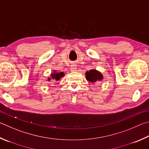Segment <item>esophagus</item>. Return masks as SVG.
<instances>
[{"label":"esophagus","mask_w":149,"mask_h":149,"mask_svg":"<svg viewBox=\"0 0 149 149\" xmlns=\"http://www.w3.org/2000/svg\"><path fill=\"white\" fill-rule=\"evenodd\" d=\"M76 69H77L76 65H75V64H72L71 67H70V70H71L72 71H75V70H76Z\"/></svg>","instance_id":"34e87169"}]
</instances>
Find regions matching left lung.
<instances>
[{
	"label": "left lung",
	"instance_id": "8db88e82",
	"mask_svg": "<svg viewBox=\"0 0 149 149\" xmlns=\"http://www.w3.org/2000/svg\"><path fill=\"white\" fill-rule=\"evenodd\" d=\"M86 79L93 83H98L103 79V75L100 72L96 70H91L85 74Z\"/></svg>",
	"mask_w": 149,
	"mask_h": 149
}]
</instances>
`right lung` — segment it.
I'll return each instance as SVG.
<instances>
[{
	"label": "right lung",
	"mask_w": 149,
	"mask_h": 149,
	"mask_svg": "<svg viewBox=\"0 0 149 149\" xmlns=\"http://www.w3.org/2000/svg\"><path fill=\"white\" fill-rule=\"evenodd\" d=\"M64 75V72L58 73V72H56L55 71H54L53 73H51V77H48L47 81H49L52 79L53 82H56V81H57L60 80L61 78L63 77Z\"/></svg>",
	"instance_id": "add662e5"
}]
</instances>
